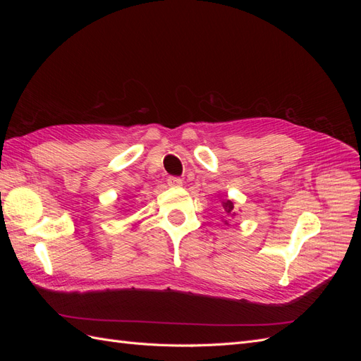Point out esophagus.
<instances>
[{"mask_svg":"<svg viewBox=\"0 0 361 361\" xmlns=\"http://www.w3.org/2000/svg\"><path fill=\"white\" fill-rule=\"evenodd\" d=\"M167 183H169V187H182V185H183V180H182L180 178L170 176V178L167 179Z\"/></svg>","mask_w":361,"mask_h":361,"instance_id":"34e87169","label":"esophagus"}]
</instances>
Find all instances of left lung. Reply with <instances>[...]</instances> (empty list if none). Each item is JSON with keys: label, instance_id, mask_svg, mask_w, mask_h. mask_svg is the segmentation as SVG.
<instances>
[{"label": "left lung", "instance_id": "obj_1", "mask_svg": "<svg viewBox=\"0 0 361 361\" xmlns=\"http://www.w3.org/2000/svg\"><path fill=\"white\" fill-rule=\"evenodd\" d=\"M221 207H223V212L226 214L224 216L227 218V220H228V218L236 216V212H235V202H233V200L223 199V200H221ZM227 220H224L223 223L228 226V221H227Z\"/></svg>", "mask_w": 361, "mask_h": 361}]
</instances>
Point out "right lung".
Segmentation results:
<instances>
[{"instance_id":"right-lung-1","label":"right lung","mask_w":361,"mask_h":361,"mask_svg":"<svg viewBox=\"0 0 361 361\" xmlns=\"http://www.w3.org/2000/svg\"><path fill=\"white\" fill-rule=\"evenodd\" d=\"M120 209H122V207H120Z\"/></svg>"}]
</instances>
